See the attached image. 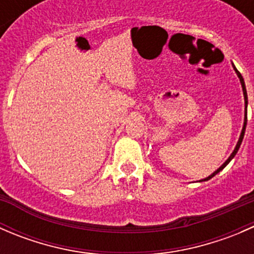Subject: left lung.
<instances>
[{
  "instance_id": "8db88e82",
  "label": "left lung",
  "mask_w": 254,
  "mask_h": 254,
  "mask_svg": "<svg viewBox=\"0 0 254 254\" xmlns=\"http://www.w3.org/2000/svg\"><path fill=\"white\" fill-rule=\"evenodd\" d=\"M232 66H234V70L236 71V73H237V76H238V78H240V82H241V86H242V91H243V97H245V111H246V113H245V122H243V127H242V131H241V135H240V139H238V141H237V145H236V147H235V150H234V152L231 153V155H230V157L227 158L226 161H225L224 162V165L221 166V167H219L217 168L216 171H215L214 173H212V175H210L209 177H206V178H204V179H201V181H199V182H205V181H209L210 178H212V177L214 176H216L217 173L220 172V171H222L224 170L225 167H226L227 165H229L230 163V161L232 160V158L235 157V155H236L237 153V151H238V148H240V146H241V143H242V140H243V136H245V131H246V125H247V104H248V98H247V91H246V84H245V81H243V77H242V75H241L240 72H238V70L236 67H235V65L234 64H232Z\"/></svg>"
}]
</instances>
